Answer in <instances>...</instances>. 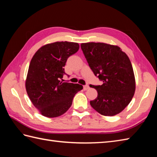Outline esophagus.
Here are the masks:
<instances>
[{"mask_svg":"<svg viewBox=\"0 0 157 157\" xmlns=\"http://www.w3.org/2000/svg\"><path fill=\"white\" fill-rule=\"evenodd\" d=\"M89 86L88 85H85V86H84V90H88V89H89Z\"/></svg>","mask_w":157,"mask_h":157,"instance_id":"34e87169","label":"esophagus"}]
</instances>
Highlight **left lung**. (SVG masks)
I'll return each mask as SVG.
<instances>
[{
  "mask_svg": "<svg viewBox=\"0 0 157 157\" xmlns=\"http://www.w3.org/2000/svg\"><path fill=\"white\" fill-rule=\"evenodd\" d=\"M81 48L95 76L102 85H90L98 92L92 107L105 116L121 112L134 96L136 84L131 61L117 46L105 43H83Z\"/></svg>",
  "mask_w": 157,
  "mask_h": 157,
  "instance_id": "left-lung-1",
  "label": "left lung"
}]
</instances>
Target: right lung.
<instances>
[{
  "label": "right lung",
  "mask_w": 157,
  "mask_h": 157,
  "mask_svg": "<svg viewBox=\"0 0 157 157\" xmlns=\"http://www.w3.org/2000/svg\"><path fill=\"white\" fill-rule=\"evenodd\" d=\"M79 48L75 42H56L43 46L32 57L25 88L29 99L42 115L56 117L64 114L71 106L75 94L82 90V85L63 82V79L67 75V60Z\"/></svg>",
  "instance_id": "right-lung-1"
}]
</instances>
